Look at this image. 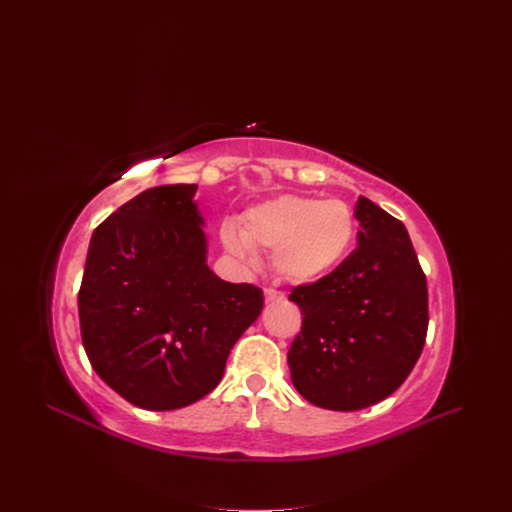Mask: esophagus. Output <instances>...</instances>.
<instances>
[{"label":"esophagus","instance_id":"1","mask_svg":"<svg viewBox=\"0 0 512 512\" xmlns=\"http://www.w3.org/2000/svg\"><path fill=\"white\" fill-rule=\"evenodd\" d=\"M285 300V294L279 289H273V287H267L265 289V302H281Z\"/></svg>","mask_w":512,"mask_h":512}]
</instances>
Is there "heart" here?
<instances>
[{
	"instance_id": "heart-1",
	"label": "heart",
	"mask_w": 512,
	"mask_h": 512,
	"mask_svg": "<svg viewBox=\"0 0 512 512\" xmlns=\"http://www.w3.org/2000/svg\"><path fill=\"white\" fill-rule=\"evenodd\" d=\"M354 239V216L342 200L285 194L249 208L241 231L225 225V249L255 265V249H273V269L289 283H312L332 273Z\"/></svg>"
}]
</instances>
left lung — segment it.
Returning a JSON list of instances; mask_svg holds the SVG:
<instances>
[{
	"label": "left lung",
	"mask_w": 512,
	"mask_h": 512,
	"mask_svg": "<svg viewBox=\"0 0 512 512\" xmlns=\"http://www.w3.org/2000/svg\"><path fill=\"white\" fill-rule=\"evenodd\" d=\"M358 247L326 277L291 289L302 332L287 352L291 383L324 409L358 411L395 393L427 334V281L401 221L360 196Z\"/></svg>",
	"instance_id": "left-lung-1"
}]
</instances>
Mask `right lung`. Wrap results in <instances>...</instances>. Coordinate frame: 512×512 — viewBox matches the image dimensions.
<instances>
[{
    "mask_svg": "<svg viewBox=\"0 0 512 512\" xmlns=\"http://www.w3.org/2000/svg\"><path fill=\"white\" fill-rule=\"evenodd\" d=\"M196 188L137 194L95 229L87 253L85 352L95 373L141 409H180L208 395L263 308L259 287L208 269Z\"/></svg>",
    "mask_w": 512,
    "mask_h": 512,
    "instance_id": "1",
    "label": "right lung"
}]
</instances>
